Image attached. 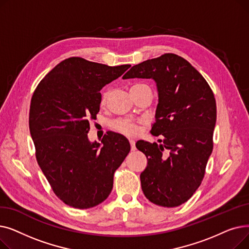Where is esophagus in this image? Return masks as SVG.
I'll return each instance as SVG.
<instances>
[{"mask_svg":"<svg viewBox=\"0 0 249 249\" xmlns=\"http://www.w3.org/2000/svg\"><path fill=\"white\" fill-rule=\"evenodd\" d=\"M129 142H130V145H131V150L132 151H134L135 149H136V146H135V141L134 140H129Z\"/></svg>","mask_w":249,"mask_h":249,"instance_id":"34e87169","label":"esophagus"}]
</instances>
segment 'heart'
I'll list each match as a JSON object with an SVG mask.
<instances>
[{
    "mask_svg": "<svg viewBox=\"0 0 249 249\" xmlns=\"http://www.w3.org/2000/svg\"><path fill=\"white\" fill-rule=\"evenodd\" d=\"M143 86H144V85H134V86L131 87V89H136V88H140V87H143ZM108 95H109L108 91H105V93L103 94V99H102L103 102L106 101ZM112 128L115 130V131H118V132H120L124 135H127V136H134L138 132L137 125L134 122L126 120V119L115 120L112 123Z\"/></svg>",
    "mask_w": 249,
    "mask_h": 249,
    "instance_id": "1",
    "label": "heart"
}]
</instances>
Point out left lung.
<instances>
[{
	"label": "left lung",
	"instance_id": "8db88e82",
	"mask_svg": "<svg viewBox=\"0 0 249 249\" xmlns=\"http://www.w3.org/2000/svg\"><path fill=\"white\" fill-rule=\"evenodd\" d=\"M152 78L159 93L150 133L162 144L144 140L136 147L146 155L141 188L153 204L173 208L187 202L203 180L213 150L217 110L214 94L193 65L174 53L147 59L123 78Z\"/></svg>",
	"mask_w": 249,
	"mask_h": 249
}]
</instances>
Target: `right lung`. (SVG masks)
<instances>
[{"label": "right lung", "instance_id": "right-lung-1", "mask_svg": "<svg viewBox=\"0 0 249 249\" xmlns=\"http://www.w3.org/2000/svg\"><path fill=\"white\" fill-rule=\"evenodd\" d=\"M129 68L67 58L32 96L29 129L37 162L54 194L71 207L89 209L106 200L114 173L130 151L121 134L105 135L101 143L88 138L89 119L100 111V90Z\"/></svg>", "mask_w": 249, "mask_h": 249}]
</instances>
